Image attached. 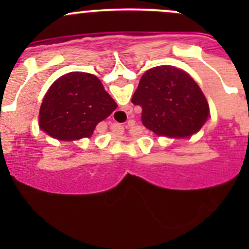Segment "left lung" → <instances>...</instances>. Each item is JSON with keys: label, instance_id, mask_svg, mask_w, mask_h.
<instances>
[{"label": "left lung", "instance_id": "left-lung-1", "mask_svg": "<svg viewBox=\"0 0 249 249\" xmlns=\"http://www.w3.org/2000/svg\"><path fill=\"white\" fill-rule=\"evenodd\" d=\"M131 101L142 107L143 125L159 136H192L201 129L210 113L199 85L173 66L148 70Z\"/></svg>", "mask_w": 249, "mask_h": 249}]
</instances>
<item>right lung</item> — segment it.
I'll use <instances>...</instances> for the list:
<instances>
[{"label":"right lung","instance_id":"add662e5","mask_svg":"<svg viewBox=\"0 0 249 249\" xmlns=\"http://www.w3.org/2000/svg\"><path fill=\"white\" fill-rule=\"evenodd\" d=\"M117 108L100 79L71 72L55 80L39 109V125L57 140L90 137L100 122Z\"/></svg>","mask_w":249,"mask_h":249}]
</instances>
